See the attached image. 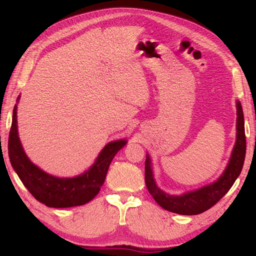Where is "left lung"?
<instances>
[{
	"label": "left lung",
	"instance_id": "obj_1",
	"mask_svg": "<svg viewBox=\"0 0 256 256\" xmlns=\"http://www.w3.org/2000/svg\"><path fill=\"white\" fill-rule=\"evenodd\" d=\"M236 140L233 148L229 164L224 174L214 182L199 188L194 192H189L182 196H172L162 192L157 187L153 170H152L150 158L148 154L145 160V182L152 197L162 208L174 214L184 216L199 214L210 209L224 196L229 192L232 184L241 174L246 152V140L244 132V116L240 101H236Z\"/></svg>",
	"mask_w": 256,
	"mask_h": 256
}]
</instances>
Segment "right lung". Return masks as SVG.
Here are the masks:
<instances>
[{"label": "right lung", "instance_id": "add662e5", "mask_svg": "<svg viewBox=\"0 0 256 256\" xmlns=\"http://www.w3.org/2000/svg\"><path fill=\"white\" fill-rule=\"evenodd\" d=\"M16 113L18 104H15L13 110L12 126L8 136V156L14 170L34 198L50 208L82 206L94 199L104 182L113 157L128 140H118L106 144L96 157L94 164L82 175L59 178L42 170L26 156L18 138Z\"/></svg>", "mask_w": 256, "mask_h": 256}]
</instances>
